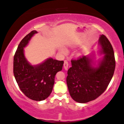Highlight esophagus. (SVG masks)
Wrapping results in <instances>:
<instances>
[{"label": "esophagus", "instance_id": "obj_1", "mask_svg": "<svg viewBox=\"0 0 124 124\" xmlns=\"http://www.w3.org/2000/svg\"><path fill=\"white\" fill-rule=\"evenodd\" d=\"M68 66H69V64H68V62L67 61H64V68L66 70H68Z\"/></svg>", "mask_w": 124, "mask_h": 124}]
</instances>
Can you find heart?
I'll list each match as a JSON object with an SVG mask.
<instances>
[{"instance_id": "b5f03b06", "label": "heart", "mask_w": 124, "mask_h": 124, "mask_svg": "<svg viewBox=\"0 0 124 124\" xmlns=\"http://www.w3.org/2000/svg\"><path fill=\"white\" fill-rule=\"evenodd\" d=\"M61 52H62V54H65L67 53V51H66L65 49H61Z\"/></svg>"}]
</instances>
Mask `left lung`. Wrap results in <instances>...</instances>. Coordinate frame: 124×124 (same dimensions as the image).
Returning <instances> with one entry per match:
<instances>
[{
	"label": "left lung",
	"instance_id": "1",
	"mask_svg": "<svg viewBox=\"0 0 124 124\" xmlns=\"http://www.w3.org/2000/svg\"><path fill=\"white\" fill-rule=\"evenodd\" d=\"M99 43L104 56L96 67L93 66V58L88 55L71 61L66 83L70 96L78 102L86 103L98 98L113 77L115 59L113 46L104 35H100Z\"/></svg>",
	"mask_w": 124,
	"mask_h": 124
}]
</instances>
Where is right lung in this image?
Listing matches in <instances>:
<instances>
[{
	"mask_svg": "<svg viewBox=\"0 0 124 124\" xmlns=\"http://www.w3.org/2000/svg\"><path fill=\"white\" fill-rule=\"evenodd\" d=\"M33 30L20 41L15 53L13 73L20 89L26 96L35 101H42L51 93L55 77L62 70L63 61L49 58L38 65H31L24 56L25 47L34 34Z\"/></svg>",
	"mask_w": 124,
	"mask_h": 124,
	"instance_id": "add662e5",
	"label": "right lung"
}]
</instances>
